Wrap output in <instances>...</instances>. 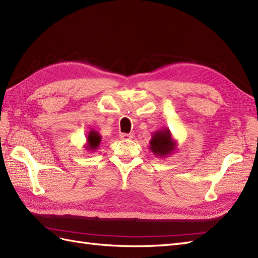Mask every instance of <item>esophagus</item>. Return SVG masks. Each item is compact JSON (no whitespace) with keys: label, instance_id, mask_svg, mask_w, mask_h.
Listing matches in <instances>:
<instances>
[{"label":"esophagus","instance_id":"1","mask_svg":"<svg viewBox=\"0 0 258 258\" xmlns=\"http://www.w3.org/2000/svg\"><path fill=\"white\" fill-rule=\"evenodd\" d=\"M119 139L121 140H132V139H134V134L133 133H130V134H125V133H123V134H121L119 135Z\"/></svg>","mask_w":258,"mask_h":258}]
</instances>
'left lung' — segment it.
Instances as JSON below:
<instances>
[{"label": "left lung", "instance_id": "left-lung-1", "mask_svg": "<svg viewBox=\"0 0 258 258\" xmlns=\"http://www.w3.org/2000/svg\"><path fill=\"white\" fill-rule=\"evenodd\" d=\"M149 149L156 157H168L177 149V141L172 139L169 128L158 130L152 136Z\"/></svg>", "mask_w": 258, "mask_h": 258}]
</instances>
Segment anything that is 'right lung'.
I'll use <instances>...</instances> for the list:
<instances>
[{"mask_svg":"<svg viewBox=\"0 0 258 258\" xmlns=\"http://www.w3.org/2000/svg\"><path fill=\"white\" fill-rule=\"evenodd\" d=\"M102 141V137L99 132L91 130L87 135V144L85 148L88 152H95L100 147V144Z\"/></svg>","mask_w":258,"mask_h":258,"instance_id":"obj_1","label":"right lung"}]
</instances>
